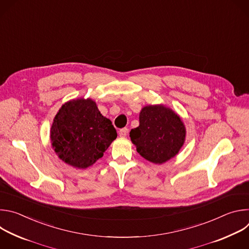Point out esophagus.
<instances>
[{"instance_id": "esophagus-1", "label": "esophagus", "mask_w": 249, "mask_h": 249, "mask_svg": "<svg viewBox=\"0 0 249 249\" xmlns=\"http://www.w3.org/2000/svg\"><path fill=\"white\" fill-rule=\"evenodd\" d=\"M127 133H128V129H127V128H123V129H121V130L119 131V136H120L121 138H124V137H126Z\"/></svg>"}]
</instances>
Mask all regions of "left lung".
Masks as SVG:
<instances>
[{"mask_svg":"<svg viewBox=\"0 0 249 249\" xmlns=\"http://www.w3.org/2000/svg\"><path fill=\"white\" fill-rule=\"evenodd\" d=\"M140 124L130 138L137 152L145 160L162 164L182 148L186 128L180 116L163 104L146 105L139 114Z\"/></svg>","mask_w":249,"mask_h":249,"instance_id":"1","label":"left lung"}]
</instances>
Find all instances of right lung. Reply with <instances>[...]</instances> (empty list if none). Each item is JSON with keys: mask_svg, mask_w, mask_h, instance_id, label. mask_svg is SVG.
Listing matches in <instances>:
<instances>
[{"mask_svg": "<svg viewBox=\"0 0 249 249\" xmlns=\"http://www.w3.org/2000/svg\"><path fill=\"white\" fill-rule=\"evenodd\" d=\"M111 121L104 117L91 98L65 102L54 117L51 145L60 160L79 169L92 165L116 139Z\"/></svg>", "mask_w": 249, "mask_h": 249, "instance_id": "obj_1", "label": "right lung"}]
</instances>
